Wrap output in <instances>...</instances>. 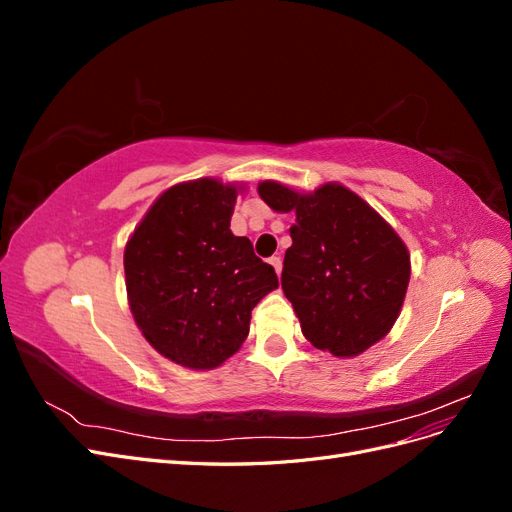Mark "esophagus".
I'll use <instances>...</instances> for the list:
<instances>
[{"instance_id": "34e87169", "label": "esophagus", "mask_w": 512, "mask_h": 512, "mask_svg": "<svg viewBox=\"0 0 512 512\" xmlns=\"http://www.w3.org/2000/svg\"><path fill=\"white\" fill-rule=\"evenodd\" d=\"M269 265L275 269L277 275L282 273V258H280V256H271V258H269Z\"/></svg>"}]
</instances>
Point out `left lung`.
<instances>
[{
	"label": "left lung",
	"instance_id": "1",
	"mask_svg": "<svg viewBox=\"0 0 512 512\" xmlns=\"http://www.w3.org/2000/svg\"><path fill=\"white\" fill-rule=\"evenodd\" d=\"M277 213H294L282 290L307 342L337 359L359 356L393 329L410 282L406 243L369 203L342 183L297 192L260 181Z\"/></svg>",
	"mask_w": 512,
	"mask_h": 512
}]
</instances>
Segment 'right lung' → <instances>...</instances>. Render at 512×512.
I'll use <instances>...</instances> for the list:
<instances>
[{"mask_svg": "<svg viewBox=\"0 0 512 512\" xmlns=\"http://www.w3.org/2000/svg\"><path fill=\"white\" fill-rule=\"evenodd\" d=\"M245 185L203 177L164 190L123 252L130 312L164 359L220 367L250 333L252 309L277 275L230 218Z\"/></svg>", "mask_w": 512, "mask_h": 512, "instance_id": "obj_1", "label": "right lung"}]
</instances>
